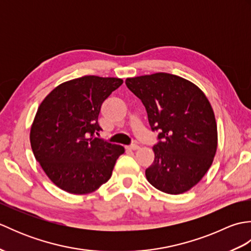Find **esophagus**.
<instances>
[{"instance_id":"esophagus-1","label":"esophagus","mask_w":251,"mask_h":251,"mask_svg":"<svg viewBox=\"0 0 251 251\" xmlns=\"http://www.w3.org/2000/svg\"><path fill=\"white\" fill-rule=\"evenodd\" d=\"M126 149H127V150L136 151V150H138V149H139V146H137V145H130V146H127Z\"/></svg>"}]
</instances>
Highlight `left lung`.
Masks as SVG:
<instances>
[{
    "mask_svg": "<svg viewBox=\"0 0 251 251\" xmlns=\"http://www.w3.org/2000/svg\"><path fill=\"white\" fill-rule=\"evenodd\" d=\"M126 86L146 106L155 158L146 169L154 188L181 194L193 188L211 166L218 134L214 111L205 94L185 78L155 73L126 79Z\"/></svg>",
    "mask_w": 251,
    "mask_h": 251,
    "instance_id": "8db88e82",
    "label": "left lung"
}]
</instances>
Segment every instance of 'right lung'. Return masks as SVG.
Wrapping results in <instances>:
<instances>
[{
    "label": "right lung",
    "instance_id": "right-lung-1",
    "mask_svg": "<svg viewBox=\"0 0 251 251\" xmlns=\"http://www.w3.org/2000/svg\"><path fill=\"white\" fill-rule=\"evenodd\" d=\"M123 84L116 77L86 75L60 84L37 109L31 148L51 182L72 194L97 190L112 176L125 152L97 138L101 104Z\"/></svg>",
    "mask_w": 251,
    "mask_h": 251
}]
</instances>
